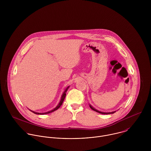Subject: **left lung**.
<instances>
[{
    "instance_id": "8db88e82",
    "label": "left lung",
    "mask_w": 151,
    "mask_h": 151,
    "mask_svg": "<svg viewBox=\"0 0 151 151\" xmlns=\"http://www.w3.org/2000/svg\"><path fill=\"white\" fill-rule=\"evenodd\" d=\"M89 107L91 108V109H92L93 110H94V111H96V112H98V113H101V114H113V113H115L116 112V111H112V112H108V113H105V112H102V111H99V110H96V109H95V108H93L91 105H89Z\"/></svg>"
}]
</instances>
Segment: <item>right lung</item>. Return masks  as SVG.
Instances as JSON below:
<instances>
[{"label": "right lung", "instance_id": "right-lung-1", "mask_svg": "<svg viewBox=\"0 0 151 151\" xmlns=\"http://www.w3.org/2000/svg\"><path fill=\"white\" fill-rule=\"evenodd\" d=\"M68 88H69V86H67V87L66 88V89H65V91H64V92H63V95H62V98H61V99H60V102L59 103V104L58 105V106H57L56 108H55V109H53V110H50V111H47V112H45V113H38V112L34 111H32V110H30V109H29V110L31 111H32V113H35V114H48V113H52V112H53V111L56 110L57 109H58L59 108H60V106L62 105V104H63V101H64L65 97V95H66V92H67V91L68 90Z\"/></svg>", "mask_w": 151, "mask_h": 151}]
</instances>
